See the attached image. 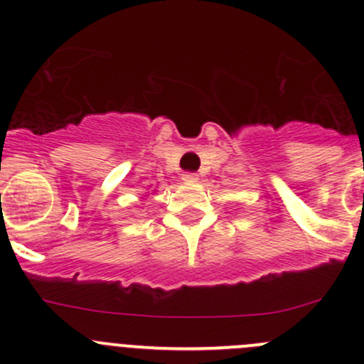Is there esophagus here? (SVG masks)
<instances>
[{
	"label": "esophagus",
	"instance_id": "obj_1",
	"mask_svg": "<svg viewBox=\"0 0 364 364\" xmlns=\"http://www.w3.org/2000/svg\"><path fill=\"white\" fill-rule=\"evenodd\" d=\"M181 179L186 183H193V181H197V174L196 172H185V174L181 176Z\"/></svg>",
	"mask_w": 364,
	"mask_h": 364
}]
</instances>
